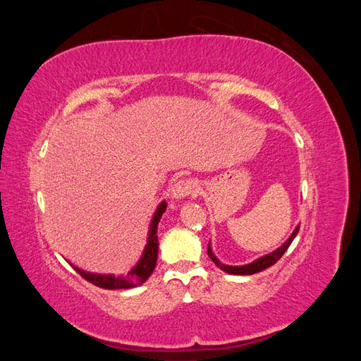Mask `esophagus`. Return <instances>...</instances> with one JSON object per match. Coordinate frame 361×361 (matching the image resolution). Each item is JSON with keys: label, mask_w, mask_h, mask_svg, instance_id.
<instances>
[{"label": "esophagus", "mask_w": 361, "mask_h": 361, "mask_svg": "<svg viewBox=\"0 0 361 361\" xmlns=\"http://www.w3.org/2000/svg\"><path fill=\"white\" fill-rule=\"evenodd\" d=\"M197 183L194 179H180L171 187V197L173 199H183L195 192Z\"/></svg>", "instance_id": "obj_1"}]
</instances>
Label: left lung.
I'll return each mask as SVG.
<instances>
[{"label": "left lung", "instance_id": "1", "mask_svg": "<svg viewBox=\"0 0 361 361\" xmlns=\"http://www.w3.org/2000/svg\"><path fill=\"white\" fill-rule=\"evenodd\" d=\"M298 232H300V224H298L297 227H295V231H293L292 235L288 238V241H286L285 244H283L281 247H279L276 251H272V253H269V255H265V256H262V257L256 259L255 262H251V264L241 265V267H231V265L221 264V262L218 260V259L215 257V255L212 253L211 245H207V255H209V257L212 259V262H214V264H215L216 267H220L223 271L228 272V274H235V276H251V274H256V272H260V271H264V269H267V268L274 265L276 262H277L283 255H285V251L289 248V245L292 244L295 236L298 235Z\"/></svg>", "mask_w": 361, "mask_h": 361}]
</instances>
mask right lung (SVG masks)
I'll return each mask as SVG.
<instances>
[{"instance_id": "obj_1", "label": "right lung", "mask_w": 361, "mask_h": 361, "mask_svg": "<svg viewBox=\"0 0 361 361\" xmlns=\"http://www.w3.org/2000/svg\"><path fill=\"white\" fill-rule=\"evenodd\" d=\"M167 209V203L161 202L159 206L157 207L155 215L150 221V228H149V236H147V244L145 247L143 255H141V259L138 260V264L130 269L126 276H113V274H94V272H87L80 268H75V271L78 274L85 279L87 281H90L92 285L102 288V289H129V288H135L141 283H145L152 272H154L157 267V259H158V223L161 220L162 214Z\"/></svg>"}]
</instances>
